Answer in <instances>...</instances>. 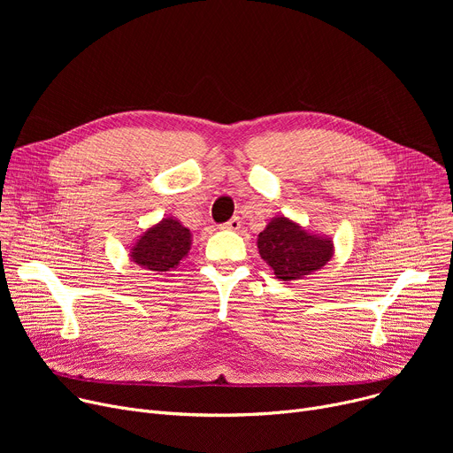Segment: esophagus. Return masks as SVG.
Listing matches in <instances>:
<instances>
[{"mask_svg": "<svg viewBox=\"0 0 453 453\" xmlns=\"http://www.w3.org/2000/svg\"><path fill=\"white\" fill-rule=\"evenodd\" d=\"M241 224H242V222H241L239 217H233V219H231L227 224H224L222 227H224V229H229V231H236V229H241Z\"/></svg>", "mask_w": 453, "mask_h": 453, "instance_id": "1", "label": "esophagus"}]
</instances>
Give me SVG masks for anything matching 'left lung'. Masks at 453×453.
Returning a JSON list of instances; mask_svg holds the SVG:
<instances>
[{
	"label": "left lung",
	"instance_id": "obj_1",
	"mask_svg": "<svg viewBox=\"0 0 453 453\" xmlns=\"http://www.w3.org/2000/svg\"><path fill=\"white\" fill-rule=\"evenodd\" d=\"M257 248L275 277L284 282L312 275L334 257V241L304 229L284 214L272 219L258 233Z\"/></svg>",
	"mask_w": 453,
	"mask_h": 453
}]
</instances>
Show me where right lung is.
Wrapping results in <instances>:
<instances>
[{
	"mask_svg": "<svg viewBox=\"0 0 453 453\" xmlns=\"http://www.w3.org/2000/svg\"><path fill=\"white\" fill-rule=\"evenodd\" d=\"M190 229L174 217H165L137 236L128 257L134 265L161 275L180 266L190 251Z\"/></svg>",
	"mask_w": 453,
	"mask_h": 453,
	"instance_id": "obj_1",
	"label": "right lung"
}]
</instances>
